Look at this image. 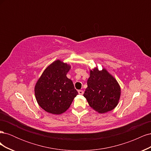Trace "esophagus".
<instances>
[{"label":"esophagus","instance_id":"1","mask_svg":"<svg viewBox=\"0 0 151 151\" xmlns=\"http://www.w3.org/2000/svg\"><path fill=\"white\" fill-rule=\"evenodd\" d=\"M78 93L81 95H83L84 94V91L83 90H79L78 91Z\"/></svg>","mask_w":151,"mask_h":151}]
</instances>
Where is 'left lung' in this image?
<instances>
[{
  "mask_svg": "<svg viewBox=\"0 0 151 151\" xmlns=\"http://www.w3.org/2000/svg\"><path fill=\"white\" fill-rule=\"evenodd\" d=\"M87 84L88 88L84 96L94 110L104 113L117 106L121 95L120 86L106 69L99 70L98 67H95L90 70Z\"/></svg>",
  "mask_w": 151,
  "mask_h": 151,
  "instance_id": "obj_1",
  "label": "left lung"
}]
</instances>
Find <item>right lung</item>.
I'll return each mask as SVG.
<instances>
[{"label":"right lung","instance_id":"right-lung-1","mask_svg":"<svg viewBox=\"0 0 151 151\" xmlns=\"http://www.w3.org/2000/svg\"><path fill=\"white\" fill-rule=\"evenodd\" d=\"M70 65L60 60L52 62L43 71L35 87L36 99L45 111L60 115L69 108L78 93L67 74Z\"/></svg>","mask_w":151,"mask_h":151}]
</instances>
